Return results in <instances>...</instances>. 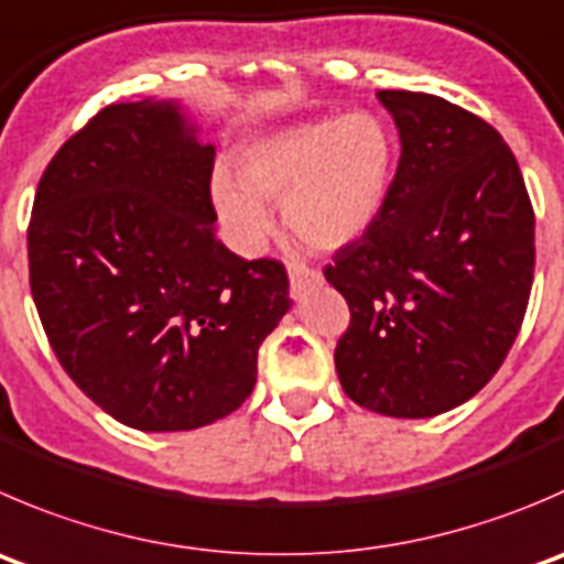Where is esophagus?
Returning <instances> with one entry per match:
<instances>
[{
    "mask_svg": "<svg viewBox=\"0 0 564 564\" xmlns=\"http://www.w3.org/2000/svg\"><path fill=\"white\" fill-rule=\"evenodd\" d=\"M319 270L303 264V261H289V283H292L294 297H303L314 283H319Z\"/></svg>",
    "mask_w": 564,
    "mask_h": 564,
    "instance_id": "esophagus-1",
    "label": "esophagus"
}]
</instances>
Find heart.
Wrapping results in <instances>:
<instances>
[{
    "label": "heart",
    "mask_w": 564,
    "mask_h": 564,
    "mask_svg": "<svg viewBox=\"0 0 564 564\" xmlns=\"http://www.w3.org/2000/svg\"><path fill=\"white\" fill-rule=\"evenodd\" d=\"M397 145L386 120L366 109L308 120L253 140L237 156V182L217 173L212 200L242 253L272 234L267 206L283 209L289 231L316 250L355 242L380 215L393 182Z\"/></svg>",
    "instance_id": "b5f03b06"
}]
</instances>
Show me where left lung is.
<instances>
[{
	"label": "left lung",
	"mask_w": 564,
	"mask_h": 564,
	"mask_svg": "<svg viewBox=\"0 0 564 564\" xmlns=\"http://www.w3.org/2000/svg\"><path fill=\"white\" fill-rule=\"evenodd\" d=\"M402 140L369 231L325 267L349 325L336 371L355 404L427 419L482 391L523 325L534 209L521 167L479 115L413 90H380Z\"/></svg>",
	"instance_id": "8db88e82"
}]
</instances>
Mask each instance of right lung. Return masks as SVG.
Instances as JSON below:
<instances>
[{
	"label": "right lung",
	"instance_id": "obj_1",
	"mask_svg": "<svg viewBox=\"0 0 564 564\" xmlns=\"http://www.w3.org/2000/svg\"><path fill=\"white\" fill-rule=\"evenodd\" d=\"M215 149L171 101L109 104L54 154L26 228L59 366L112 419L198 430L250 397L289 300L278 259L217 239Z\"/></svg>",
	"mask_w": 564,
	"mask_h": 564
}]
</instances>
